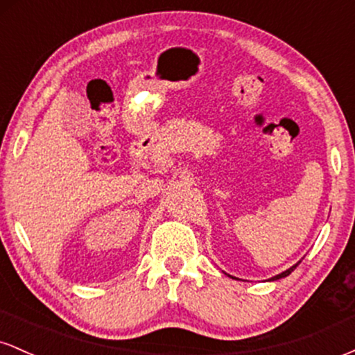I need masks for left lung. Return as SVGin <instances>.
I'll return each instance as SVG.
<instances>
[{
	"instance_id": "obj_1",
	"label": "left lung",
	"mask_w": 355,
	"mask_h": 355,
	"mask_svg": "<svg viewBox=\"0 0 355 355\" xmlns=\"http://www.w3.org/2000/svg\"><path fill=\"white\" fill-rule=\"evenodd\" d=\"M297 266H299V263H295V266H294V267H291V268H288V270H285V272H282V274H279V275L272 277V279H270V280H279V279H282V277H287L288 274H292V272H294V268H295Z\"/></svg>"
}]
</instances>
